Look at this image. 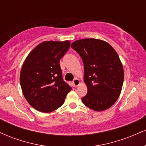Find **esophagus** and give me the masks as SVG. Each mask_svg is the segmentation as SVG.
Instances as JSON below:
<instances>
[{
    "instance_id": "1",
    "label": "esophagus",
    "mask_w": 146,
    "mask_h": 146,
    "mask_svg": "<svg viewBox=\"0 0 146 146\" xmlns=\"http://www.w3.org/2000/svg\"><path fill=\"white\" fill-rule=\"evenodd\" d=\"M80 83H81V82H80V80L78 78H75V80L73 81V84L75 87L79 86V85L80 84Z\"/></svg>"
}]
</instances>
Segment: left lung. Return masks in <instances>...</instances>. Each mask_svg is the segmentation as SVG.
Here are the masks:
<instances>
[{"mask_svg":"<svg viewBox=\"0 0 146 146\" xmlns=\"http://www.w3.org/2000/svg\"><path fill=\"white\" fill-rule=\"evenodd\" d=\"M71 46L84 63V80L88 93L82 98V102L95 111L109 108L121 93L124 77L116 51L106 41L95 38L78 40Z\"/></svg>","mask_w":146,"mask_h":146,"instance_id":"left-lung-1","label":"left lung"}]
</instances>
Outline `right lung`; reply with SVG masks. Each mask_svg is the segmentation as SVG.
I'll list each match as a JSON object with an SVG mask.
<instances>
[{
    "mask_svg": "<svg viewBox=\"0 0 146 146\" xmlns=\"http://www.w3.org/2000/svg\"><path fill=\"white\" fill-rule=\"evenodd\" d=\"M70 41H44L29 53L22 66L20 83L25 99L33 108L51 113L60 108L72 88L62 79L60 60Z\"/></svg>",
    "mask_w": 146,
    "mask_h": 146,
    "instance_id": "add662e5",
    "label": "right lung"
}]
</instances>
